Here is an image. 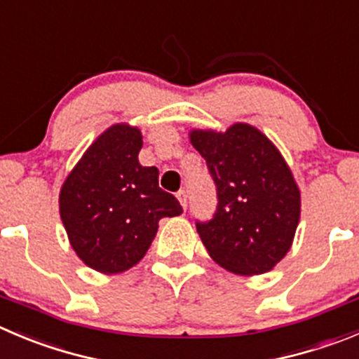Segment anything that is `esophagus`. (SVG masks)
<instances>
[{
	"label": "esophagus",
	"mask_w": 359,
	"mask_h": 359,
	"mask_svg": "<svg viewBox=\"0 0 359 359\" xmlns=\"http://www.w3.org/2000/svg\"><path fill=\"white\" fill-rule=\"evenodd\" d=\"M176 197H177V201H180V204H182L183 210H187V192L185 190H180V192L176 194Z\"/></svg>",
	"instance_id": "esophagus-1"
}]
</instances>
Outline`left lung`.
<instances>
[{"instance_id":"obj_1","label":"left lung","mask_w":359,"mask_h":359,"mask_svg":"<svg viewBox=\"0 0 359 359\" xmlns=\"http://www.w3.org/2000/svg\"><path fill=\"white\" fill-rule=\"evenodd\" d=\"M189 137L217 185V213L197 222L210 257L236 275L271 271L291 250L302 213L291 167L248 123H234L225 132L194 128Z\"/></svg>"}]
</instances>
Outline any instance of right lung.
I'll return each mask as SVG.
<instances>
[{"mask_svg":"<svg viewBox=\"0 0 359 359\" xmlns=\"http://www.w3.org/2000/svg\"><path fill=\"white\" fill-rule=\"evenodd\" d=\"M142 134L116 123L102 132L68 172L60 190V217L77 257L114 275L137 264L163 217L183 213L158 187V169L139 163Z\"/></svg>","mask_w":359,"mask_h":359,"instance_id":"add662e5","label":"right lung"}]
</instances>
